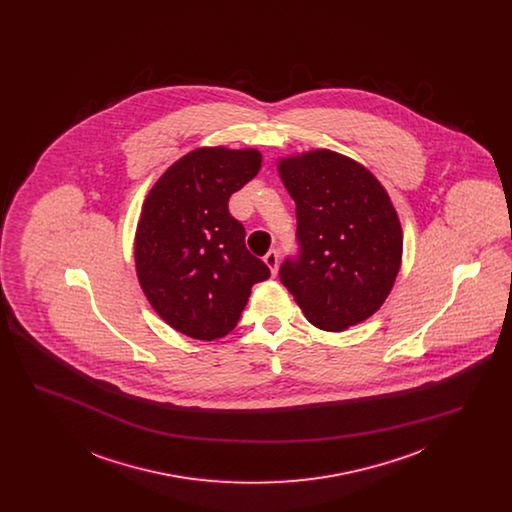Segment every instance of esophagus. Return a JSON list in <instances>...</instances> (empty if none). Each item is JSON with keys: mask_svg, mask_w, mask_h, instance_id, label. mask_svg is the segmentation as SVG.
I'll list each match as a JSON object with an SVG mask.
<instances>
[{"mask_svg": "<svg viewBox=\"0 0 512 512\" xmlns=\"http://www.w3.org/2000/svg\"><path fill=\"white\" fill-rule=\"evenodd\" d=\"M278 259H280V255H278L276 249H270L267 255H265V263H267L272 274H276V270H278Z\"/></svg>", "mask_w": 512, "mask_h": 512, "instance_id": "1", "label": "esophagus"}]
</instances>
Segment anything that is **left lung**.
Here are the masks:
<instances>
[{
    "instance_id": "obj_1",
    "label": "left lung",
    "mask_w": 512,
    "mask_h": 512,
    "mask_svg": "<svg viewBox=\"0 0 512 512\" xmlns=\"http://www.w3.org/2000/svg\"><path fill=\"white\" fill-rule=\"evenodd\" d=\"M295 201L297 255L280 282L326 332L372 317L401 267L403 234L382 184L340 153L318 149L278 163Z\"/></svg>"
}]
</instances>
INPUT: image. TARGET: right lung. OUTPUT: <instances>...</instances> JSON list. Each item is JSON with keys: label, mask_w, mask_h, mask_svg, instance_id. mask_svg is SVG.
Wrapping results in <instances>:
<instances>
[{"label": "right lung", "mask_w": 512, "mask_h": 512, "mask_svg": "<svg viewBox=\"0 0 512 512\" xmlns=\"http://www.w3.org/2000/svg\"><path fill=\"white\" fill-rule=\"evenodd\" d=\"M261 169L255 149L201 147L165 172L146 197L136 230V272L147 301L174 330L195 340L226 336L253 284L270 276L245 247L230 195Z\"/></svg>", "instance_id": "add662e5"}]
</instances>
